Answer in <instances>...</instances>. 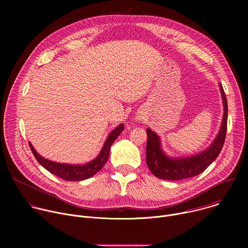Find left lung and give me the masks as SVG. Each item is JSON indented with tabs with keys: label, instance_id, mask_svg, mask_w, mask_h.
Instances as JSON below:
<instances>
[{
	"label": "left lung",
	"instance_id": "obj_1",
	"mask_svg": "<svg viewBox=\"0 0 248 248\" xmlns=\"http://www.w3.org/2000/svg\"><path fill=\"white\" fill-rule=\"evenodd\" d=\"M223 99L224 115L220 130L207 149L188 157H170L162 149L160 136L150 128L146 129V164L150 171L162 180L179 181L195 176L204 171L219 156L226 138L228 123V103L222 84H219Z\"/></svg>",
	"mask_w": 248,
	"mask_h": 248
}]
</instances>
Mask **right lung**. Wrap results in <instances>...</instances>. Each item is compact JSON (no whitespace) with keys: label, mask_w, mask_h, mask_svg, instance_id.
Segmentation results:
<instances>
[{"label":"right lung","mask_w":248,"mask_h":248,"mask_svg":"<svg viewBox=\"0 0 248 248\" xmlns=\"http://www.w3.org/2000/svg\"><path fill=\"white\" fill-rule=\"evenodd\" d=\"M124 129V124H121L114 130H112L104 142V145L99 155L92 161L83 165L64 164V163H58V162L48 160L42 157L40 154H38L30 142H29V146L34 157L36 158L38 163L53 174L59 176V178L62 180L69 181V182L83 181L91 178V176H93L96 172H98L106 164V162L108 161L111 146L115 142V140L118 138V136L123 132Z\"/></svg>","instance_id":"right-lung-1"}]
</instances>
